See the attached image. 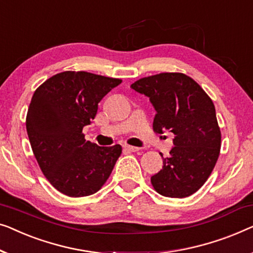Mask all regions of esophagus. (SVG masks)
<instances>
[{
	"instance_id": "34e87169",
	"label": "esophagus",
	"mask_w": 253,
	"mask_h": 253,
	"mask_svg": "<svg viewBox=\"0 0 253 253\" xmlns=\"http://www.w3.org/2000/svg\"><path fill=\"white\" fill-rule=\"evenodd\" d=\"M124 149H125L126 151H129V152H136V151L140 150V148L131 147V145H128V144H125V145H124Z\"/></svg>"
}]
</instances>
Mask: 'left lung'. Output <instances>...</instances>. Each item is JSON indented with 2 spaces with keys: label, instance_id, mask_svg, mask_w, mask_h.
Returning <instances> with one entry per match:
<instances>
[{
  "label": "left lung",
  "instance_id": "obj_1",
  "mask_svg": "<svg viewBox=\"0 0 253 253\" xmlns=\"http://www.w3.org/2000/svg\"><path fill=\"white\" fill-rule=\"evenodd\" d=\"M130 87L150 98L156 133L169 130L175 135L163 169L151 176L154 189L173 198L195 194L211 175L221 147L212 99L194 79L177 72L142 78Z\"/></svg>",
  "mask_w": 253,
  "mask_h": 253
}]
</instances>
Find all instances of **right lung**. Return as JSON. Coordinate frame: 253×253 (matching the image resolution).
<instances>
[{"label": "right lung", "instance_id": "obj_1", "mask_svg": "<svg viewBox=\"0 0 253 253\" xmlns=\"http://www.w3.org/2000/svg\"><path fill=\"white\" fill-rule=\"evenodd\" d=\"M122 79L84 71L57 73L35 90L26 129L37 162L47 180L70 197L95 194L109 179L122 145L98 147L86 141L101 99Z\"/></svg>", "mask_w": 253, "mask_h": 253}]
</instances>
